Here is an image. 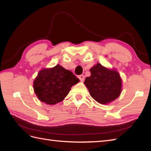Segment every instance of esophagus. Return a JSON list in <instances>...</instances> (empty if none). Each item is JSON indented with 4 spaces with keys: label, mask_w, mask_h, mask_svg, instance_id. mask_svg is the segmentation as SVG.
I'll return each mask as SVG.
<instances>
[{
    "label": "esophagus",
    "mask_w": 151,
    "mask_h": 151,
    "mask_svg": "<svg viewBox=\"0 0 151 151\" xmlns=\"http://www.w3.org/2000/svg\"><path fill=\"white\" fill-rule=\"evenodd\" d=\"M78 78H79L80 81H84V76L83 75H79V76H78Z\"/></svg>",
    "instance_id": "obj_1"
}]
</instances>
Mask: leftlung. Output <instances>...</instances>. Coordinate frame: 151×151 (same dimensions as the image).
<instances>
[{
  "instance_id": "obj_1",
  "label": "left lung",
  "mask_w": 151,
  "mask_h": 151,
  "mask_svg": "<svg viewBox=\"0 0 151 151\" xmlns=\"http://www.w3.org/2000/svg\"><path fill=\"white\" fill-rule=\"evenodd\" d=\"M91 75L84 84L91 97L100 104H106L119 97L121 93L122 80L115 69H108L97 63L90 69Z\"/></svg>"
}]
</instances>
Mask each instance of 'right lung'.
I'll list each match as a JSON object with an SVG mask.
<instances>
[{
  "label": "right lung",
  "instance_id": "obj_1",
  "mask_svg": "<svg viewBox=\"0 0 151 151\" xmlns=\"http://www.w3.org/2000/svg\"><path fill=\"white\" fill-rule=\"evenodd\" d=\"M79 79L69 70L58 64L52 68L40 70L33 86L38 99L47 104L54 105L62 101L70 88Z\"/></svg>",
  "mask_w": 151,
  "mask_h": 151
}]
</instances>
